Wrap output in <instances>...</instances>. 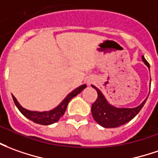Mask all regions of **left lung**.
Masks as SVG:
<instances>
[{
    "mask_svg": "<svg viewBox=\"0 0 158 158\" xmlns=\"http://www.w3.org/2000/svg\"><path fill=\"white\" fill-rule=\"evenodd\" d=\"M142 60L148 68H150V64L144 56H142ZM94 89L97 91L98 97L96 101L94 102L91 106V113L94 119L96 122L105 128H114L118 127L126 124L128 121L135 117L139 114V111L142 109L147 98L143 101L139 106L133 108H119L109 104L106 101L105 96L103 95L102 91L98 89L95 86L92 85Z\"/></svg>",
    "mask_w": 158,
    "mask_h": 158,
    "instance_id": "left-lung-1",
    "label": "left lung"
}]
</instances>
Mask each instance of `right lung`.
<instances>
[{
  "instance_id": "1",
  "label": "right lung",
  "mask_w": 158,
  "mask_h": 158,
  "mask_svg": "<svg viewBox=\"0 0 158 158\" xmlns=\"http://www.w3.org/2000/svg\"><path fill=\"white\" fill-rule=\"evenodd\" d=\"M86 87H87V85L83 84V85H81L80 87L77 88L76 89L73 90L71 93L69 94L68 95L64 98V100L61 102L60 104L56 107L53 108L52 110L44 111V112H36V111L27 110V109L24 108V107H22L19 105V103L14 95H12V96H13V100H14L15 106L18 107L19 112L25 117H27V118H29L30 120L33 121L34 123H37V124L48 126V125H52L53 123L58 121V119L64 114L69 101L73 97H75L76 95H77L78 94L81 93Z\"/></svg>"
}]
</instances>
